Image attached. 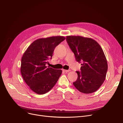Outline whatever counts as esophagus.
I'll use <instances>...</instances> for the list:
<instances>
[{"mask_svg":"<svg viewBox=\"0 0 123 123\" xmlns=\"http://www.w3.org/2000/svg\"><path fill=\"white\" fill-rule=\"evenodd\" d=\"M63 71H64V72H69L70 71V70H65V69H63Z\"/></svg>","mask_w":123,"mask_h":123,"instance_id":"obj_1","label":"esophagus"}]
</instances>
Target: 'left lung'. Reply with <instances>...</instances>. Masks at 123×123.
Masks as SVG:
<instances>
[{"label": "left lung", "mask_w": 123, "mask_h": 123, "mask_svg": "<svg viewBox=\"0 0 123 123\" xmlns=\"http://www.w3.org/2000/svg\"><path fill=\"white\" fill-rule=\"evenodd\" d=\"M66 40L76 61L82 62L81 71H76L78 78L73 83L74 87L84 93L96 92L105 80L108 69L107 60L101 47L90 38L67 36Z\"/></svg>", "instance_id": "1"}]
</instances>
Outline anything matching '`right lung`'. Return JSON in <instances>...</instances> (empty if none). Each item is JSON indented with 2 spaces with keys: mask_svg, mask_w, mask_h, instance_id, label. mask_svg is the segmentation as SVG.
<instances>
[{
  "mask_svg": "<svg viewBox=\"0 0 123 123\" xmlns=\"http://www.w3.org/2000/svg\"><path fill=\"white\" fill-rule=\"evenodd\" d=\"M65 39L64 36H57L37 39L24 53L21 60V74L26 84L35 93H46L58 81L62 70L46 65L52 59L55 47Z\"/></svg>",
  "mask_w": 123,
  "mask_h": 123,
  "instance_id": "1",
  "label": "right lung"
}]
</instances>
